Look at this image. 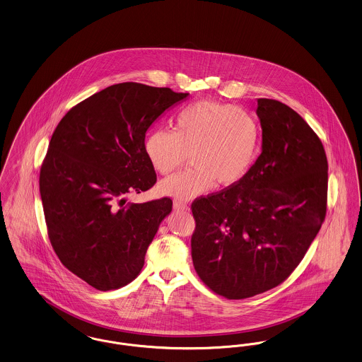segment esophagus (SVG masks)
Segmentation results:
<instances>
[{"mask_svg": "<svg viewBox=\"0 0 362 362\" xmlns=\"http://www.w3.org/2000/svg\"><path fill=\"white\" fill-rule=\"evenodd\" d=\"M173 206L177 211H189V205L178 200H174Z\"/></svg>", "mask_w": 362, "mask_h": 362, "instance_id": "obj_1", "label": "esophagus"}]
</instances>
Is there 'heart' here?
Masks as SVG:
<instances>
[{
	"label": "heart",
	"instance_id": "b5f03b06",
	"mask_svg": "<svg viewBox=\"0 0 362 362\" xmlns=\"http://www.w3.org/2000/svg\"><path fill=\"white\" fill-rule=\"evenodd\" d=\"M259 129L250 113L214 100L192 103L178 112L173 129H153L144 154L159 174H168L190 154L192 166L165 178L159 189L177 200H190L215 187L228 188L252 170Z\"/></svg>",
	"mask_w": 362,
	"mask_h": 362
}]
</instances>
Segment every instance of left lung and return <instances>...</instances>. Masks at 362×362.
Wrapping results in <instances>:
<instances>
[{"mask_svg":"<svg viewBox=\"0 0 362 362\" xmlns=\"http://www.w3.org/2000/svg\"><path fill=\"white\" fill-rule=\"evenodd\" d=\"M261 154L234 187L193 202V265L215 293L246 299L280 285L299 265L326 216L329 165L298 112L257 100Z\"/></svg>","mask_w":362,"mask_h":362,"instance_id":"obj_1","label":"left lung"}]
</instances>
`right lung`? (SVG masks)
I'll return each mask as SVG.
<instances>
[{"mask_svg": "<svg viewBox=\"0 0 362 362\" xmlns=\"http://www.w3.org/2000/svg\"><path fill=\"white\" fill-rule=\"evenodd\" d=\"M189 93L123 82L69 110L40 169L48 238L64 267L98 291L131 283L170 212L169 197L126 204L157 182L144 154L147 129Z\"/></svg>", "mask_w": 362, "mask_h": 362, "instance_id": "1", "label": "right lung"}]
</instances>
